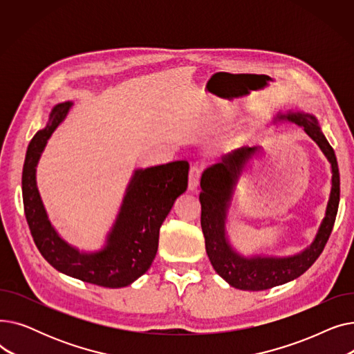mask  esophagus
Returning <instances> with one entry per match:
<instances>
[{
    "label": "esophagus",
    "mask_w": 354,
    "mask_h": 354,
    "mask_svg": "<svg viewBox=\"0 0 354 354\" xmlns=\"http://www.w3.org/2000/svg\"><path fill=\"white\" fill-rule=\"evenodd\" d=\"M201 174L202 169L199 166H192L189 171V180H188V188L189 191H196L198 185H199V179H201Z\"/></svg>",
    "instance_id": "1"
}]
</instances>
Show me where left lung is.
<instances>
[{
    "mask_svg": "<svg viewBox=\"0 0 354 354\" xmlns=\"http://www.w3.org/2000/svg\"><path fill=\"white\" fill-rule=\"evenodd\" d=\"M277 122H291L304 129V132L319 145L331 165V191L326 215L313 243L301 252L290 257H244L234 250L227 236V216L238 179L247 162L259 147H241L207 167L201 178V227L205 236V248L214 270L238 290L261 291L286 284L304 274L323 252L336 221L340 202V174L336 155L327 142L315 116L301 110H288L278 113Z\"/></svg>",
    "mask_w": 354,
    "mask_h": 354,
    "instance_id": "left-lung-1",
    "label": "left lung"
}]
</instances>
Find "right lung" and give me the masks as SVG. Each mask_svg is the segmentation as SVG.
<instances>
[{
  "mask_svg": "<svg viewBox=\"0 0 354 354\" xmlns=\"http://www.w3.org/2000/svg\"><path fill=\"white\" fill-rule=\"evenodd\" d=\"M71 106V102L55 104L47 126L34 135L27 147L23 166L26 218L37 248L55 270L100 287H126L151 268L163 221L176 198L188 188L189 163L176 160L136 169L104 247L96 252L80 251L51 225L35 180L37 165L47 140L66 119Z\"/></svg>",
  "mask_w": 354,
  "mask_h": 354,
  "instance_id": "add662e5",
  "label": "right lung"
}]
</instances>
